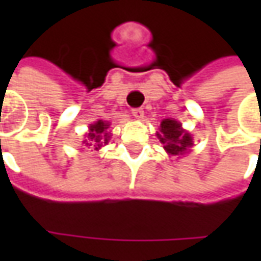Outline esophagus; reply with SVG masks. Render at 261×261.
Wrapping results in <instances>:
<instances>
[{"label": "esophagus", "mask_w": 261, "mask_h": 261, "mask_svg": "<svg viewBox=\"0 0 261 261\" xmlns=\"http://www.w3.org/2000/svg\"><path fill=\"white\" fill-rule=\"evenodd\" d=\"M131 114L136 117V119H142L144 117V110L141 108H136L131 110Z\"/></svg>", "instance_id": "34e87169"}]
</instances>
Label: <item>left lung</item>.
I'll return each mask as SVG.
<instances>
[{
  "mask_svg": "<svg viewBox=\"0 0 261 261\" xmlns=\"http://www.w3.org/2000/svg\"><path fill=\"white\" fill-rule=\"evenodd\" d=\"M158 138L170 155H183L193 145L192 136L181 130L177 121L170 119H165L161 123V134H158Z\"/></svg>",
  "mask_w": 261,
  "mask_h": 261,
  "instance_id": "1",
  "label": "left lung"
}]
</instances>
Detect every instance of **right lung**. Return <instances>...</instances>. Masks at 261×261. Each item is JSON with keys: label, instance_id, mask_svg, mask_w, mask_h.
<instances>
[{"label": "right lung", "instance_id": "right-lung-1", "mask_svg": "<svg viewBox=\"0 0 261 261\" xmlns=\"http://www.w3.org/2000/svg\"><path fill=\"white\" fill-rule=\"evenodd\" d=\"M109 128L108 123H105L102 120H99L97 123L91 125L89 128V134L86 136V140H84V144L85 147H92L95 149H99L100 147H103V144H108L109 142V134L106 133V130Z\"/></svg>", "mask_w": 261, "mask_h": 261}]
</instances>
